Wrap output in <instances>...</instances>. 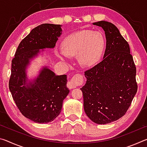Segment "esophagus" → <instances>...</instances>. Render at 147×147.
I'll use <instances>...</instances> for the list:
<instances>
[{"label":"esophagus","mask_w":147,"mask_h":147,"mask_svg":"<svg viewBox=\"0 0 147 147\" xmlns=\"http://www.w3.org/2000/svg\"><path fill=\"white\" fill-rule=\"evenodd\" d=\"M84 82V78L82 75L81 74H75L73 78L71 79L70 81H69L67 84V86L69 89H74L76 87L82 84Z\"/></svg>","instance_id":"obj_1"}]
</instances>
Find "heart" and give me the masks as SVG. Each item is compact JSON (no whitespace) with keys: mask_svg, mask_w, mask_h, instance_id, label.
Instances as JSON below:
<instances>
[{"mask_svg":"<svg viewBox=\"0 0 147 147\" xmlns=\"http://www.w3.org/2000/svg\"><path fill=\"white\" fill-rule=\"evenodd\" d=\"M105 47V39L98 31L83 30L65 37L61 42L62 51H56L61 59L78 54V60L84 66L93 65L100 58Z\"/></svg>","mask_w":147,"mask_h":147,"instance_id":"heart-1","label":"heart"}]
</instances>
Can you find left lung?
<instances>
[{"mask_svg":"<svg viewBox=\"0 0 147 147\" xmlns=\"http://www.w3.org/2000/svg\"><path fill=\"white\" fill-rule=\"evenodd\" d=\"M105 32L106 47L102 61L85 72L84 111L96 124L115 121L125 115L138 90L136 67L128 42L113 24L93 23Z\"/></svg>","mask_w":147,"mask_h":147,"instance_id":"1","label":"left lung"}]
</instances>
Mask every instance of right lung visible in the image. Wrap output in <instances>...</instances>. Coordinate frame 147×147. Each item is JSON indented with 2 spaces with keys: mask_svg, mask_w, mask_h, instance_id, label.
I'll use <instances>...</instances> for the list:
<instances>
[{
  "mask_svg": "<svg viewBox=\"0 0 147 147\" xmlns=\"http://www.w3.org/2000/svg\"><path fill=\"white\" fill-rule=\"evenodd\" d=\"M61 25L42 24L32 30L19 43L11 61L9 89L21 113L38 123L53 121L60 113L69 93L67 75H56L47 67L38 76L28 82L26 69L41 49H53L61 34Z\"/></svg>",
  "mask_w": 147,
  "mask_h": 147,
  "instance_id": "add662e5",
  "label": "right lung"
}]
</instances>
